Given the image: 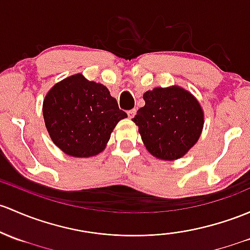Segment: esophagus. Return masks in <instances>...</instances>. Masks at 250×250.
Segmentation results:
<instances>
[{
  "label": "esophagus",
  "mask_w": 250,
  "mask_h": 250,
  "mask_svg": "<svg viewBox=\"0 0 250 250\" xmlns=\"http://www.w3.org/2000/svg\"><path fill=\"white\" fill-rule=\"evenodd\" d=\"M127 114H128V117H129V118H133L134 116H135V114H136V110H135V109H133V110H129V111H128Z\"/></svg>",
  "instance_id": "esophagus-1"
}]
</instances>
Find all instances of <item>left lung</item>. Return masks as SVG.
<instances>
[{"label":"left lung","instance_id":"1","mask_svg":"<svg viewBox=\"0 0 250 250\" xmlns=\"http://www.w3.org/2000/svg\"><path fill=\"white\" fill-rule=\"evenodd\" d=\"M145 106L133 122L146 149L156 158L176 160L200 138L205 115L198 99L181 86L156 87L144 93Z\"/></svg>","mask_w":250,"mask_h":250}]
</instances>
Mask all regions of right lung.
Instances as JSON below:
<instances>
[{
  "mask_svg": "<svg viewBox=\"0 0 250 250\" xmlns=\"http://www.w3.org/2000/svg\"><path fill=\"white\" fill-rule=\"evenodd\" d=\"M52 143L65 154L88 158L104 151L112 130L127 114L104 85L81 73L55 83L43 101Z\"/></svg>",
  "mask_w": 250,
  "mask_h": 250,
  "instance_id": "obj_1",
  "label": "right lung"
}]
</instances>
